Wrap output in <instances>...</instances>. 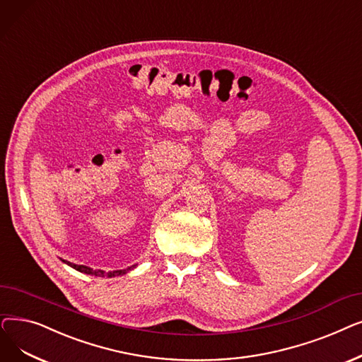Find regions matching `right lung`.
Segmentation results:
<instances>
[{
    "label": "right lung",
    "mask_w": 362,
    "mask_h": 362,
    "mask_svg": "<svg viewBox=\"0 0 362 362\" xmlns=\"http://www.w3.org/2000/svg\"><path fill=\"white\" fill-rule=\"evenodd\" d=\"M63 261V259H62ZM64 264H67L69 267H72L74 269H76V271H79V272H83V274H90V275H95V277H109V279H112V277H117V275H124V274H127L128 271H131L132 268H135L136 265H132V267H129V268H127V269H117V271H109V272H105L103 269H93V268H90V267H85V265H76V264H72V262H67V261H63Z\"/></svg>",
    "instance_id": "add662e5"
}]
</instances>
